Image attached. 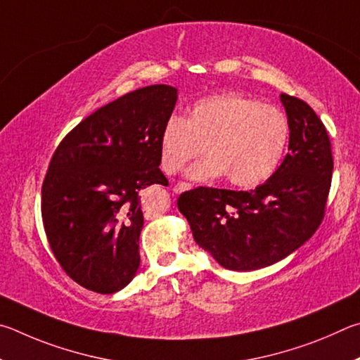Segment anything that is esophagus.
<instances>
[{
    "label": "esophagus",
    "instance_id": "obj_1",
    "mask_svg": "<svg viewBox=\"0 0 360 360\" xmlns=\"http://www.w3.org/2000/svg\"><path fill=\"white\" fill-rule=\"evenodd\" d=\"M188 190H191V185H190V184H185V181H180V184L174 188V191H175L176 194L184 193V191H188Z\"/></svg>",
    "mask_w": 360,
    "mask_h": 360
}]
</instances>
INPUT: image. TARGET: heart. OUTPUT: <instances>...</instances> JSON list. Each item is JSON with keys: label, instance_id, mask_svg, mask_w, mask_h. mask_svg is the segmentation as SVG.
Wrapping results in <instances>:
<instances>
[{"label": "heart", "instance_id": "b5f03b06", "mask_svg": "<svg viewBox=\"0 0 360 360\" xmlns=\"http://www.w3.org/2000/svg\"><path fill=\"white\" fill-rule=\"evenodd\" d=\"M289 142L288 117L274 105L240 93H223L198 101L188 118L170 117L161 131V166L176 174L186 170L194 181L226 175L231 185H261L278 169Z\"/></svg>", "mask_w": 360, "mask_h": 360}]
</instances>
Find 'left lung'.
<instances>
[{"label": "left lung", "instance_id": "left-lung-1", "mask_svg": "<svg viewBox=\"0 0 360 360\" xmlns=\"http://www.w3.org/2000/svg\"><path fill=\"white\" fill-rule=\"evenodd\" d=\"M289 122L288 155L251 191L200 186L176 200L200 248L219 266L251 272L285 259L324 218L333 160L324 124L299 98L280 94Z\"/></svg>", "mask_w": 360, "mask_h": 360}]
</instances>
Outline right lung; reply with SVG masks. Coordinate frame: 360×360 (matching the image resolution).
I'll list each match as a JSON object with an SVG mask.
<instances>
[{"label": "right lung", "instance_id": "obj_1", "mask_svg": "<svg viewBox=\"0 0 360 360\" xmlns=\"http://www.w3.org/2000/svg\"><path fill=\"white\" fill-rule=\"evenodd\" d=\"M179 91L139 88L101 107L63 139L42 184V221L56 261L90 291L113 294L134 278L143 228L141 191L167 186L161 131Z\"/></svg>", "mask_w": 360, "mask_h": 360}]
</instances>
